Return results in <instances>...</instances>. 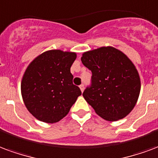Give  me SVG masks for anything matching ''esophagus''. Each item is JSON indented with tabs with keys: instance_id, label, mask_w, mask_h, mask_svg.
<instances>
[{
	"instance_id": "34e87169",
	"label": "esophagus",
	"mask_w": 158,
	"mask_h": 158,
	"mask_svg": "<svg viewBox=\"0 0 158 158\" xmlns=\"http://www.w3.org/2000/svg\"><path fill=\"white\" fill-rule=\"evenodd\" d=\"M79 89H80V90L84 91V89H85V85H79Z\"/></svg>"
}]
</instances>
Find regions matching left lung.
I'll return each instance as SVG.
<instances>
[{"instance_id": "1", "label": "left lung", "mask_w": 158, "mask_h": 158, "mask_svg": "<svg viewBox=\"0 0 158 158\" xmlns=\"http://www.w3.org/2000/svg\"><path fill=\"white\" fill-rule=\"evenodd\" d=\"M81 61L92 72L91 85L83 96L106 121L126 117L135 107L141 90L140 76L125 53L101 47L83 53Z\"/></svg>"}]
</instances>
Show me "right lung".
<instances>
[{
	"mask_svg": "<svg viewBox=\"0 0 158 158\" xmlns=\"http://www.w3.org/2000/svg\"><path fill=\"white\" fill-rule=\"evenodd\" d=\"M76 57V52L49 50L35 58L27 68L21 83L22 96L28 111L37 120L58 122L81 95L70 73Z\"/></svg>",
	"mask_w": 158,
	"mask_h": 158,
	"instance_id": "1",
	"label": "right lung"
}]
</instances>
